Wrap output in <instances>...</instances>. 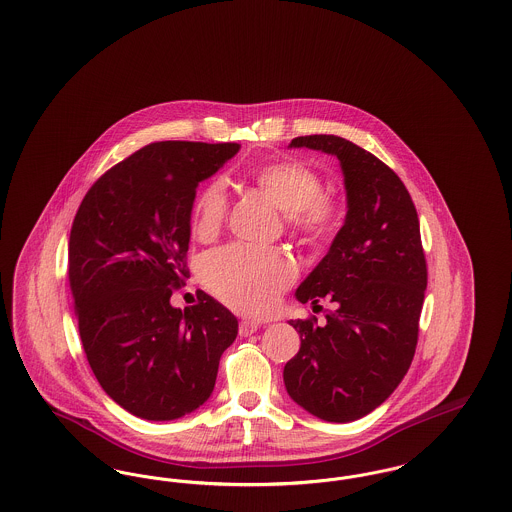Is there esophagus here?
Wrapping results in <instances>:
<instances>
[{"label":"esophagus","instance_id":"esophagus-1","mask_svg":"<svg viewBox=\"0 0 512 512\" xmlns=\"http://www.w3.org/2000/svg\"><path fill=\"white\" fill-rule=\"evenodd\" d=\"M261 328V322H257V320H242L240 322V328H238V332H240V336H251L253 332H257Z\"/></svg>","mask_w":512,"mask_h":512}]
</instances>
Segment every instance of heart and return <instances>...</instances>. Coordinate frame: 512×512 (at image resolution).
I'll return each mask as SVG.
<instances>
[{"instance_id":"obj_1","label":"heart","mask_w":512,"mask_h":512,"mask_svg":"<svg viewBox=\"0 0 512 512\" xmlns=\"http://www.w3.org/2000/svg\"><path fill=\"white\" fill-rule=\"evenodd\" d=\"M255 188L288 215L293 232L305 242H324L338 224V205L322 194L317 171L299 161L268 163L251 174ZM228 195L224 182L207 184L195 199L192 230L199 240L219 234L226 219ZM295 278L292 261L274 249L228 245L203 263L205 286L228 307L245 315H267Z\"/></svg>"}]
</instances>
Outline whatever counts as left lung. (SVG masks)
I'll use <instances>...</instances> for the list:
<instances>
[{
    "label": "left lung",
    "mask_w": 512,
    "mask_h": 512,
    "mask_svg": "<svg viewBox=\"0 0 512 512\" xmlns=\"http://www.w3.org/2000/svg\"><path fill=\"white\" fill-rule=\"evenodd\" d=\"M290 147L340 159L347 215L326 257L297 288L301 303H334L290 320L301 347L284 366L293 401L328 422H351L382 405L413 363L428 284L411 194L386 163L353 142L313 134Z\"/></svg>",
    "instance_id": "1"
}]
</instances>
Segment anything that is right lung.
Segmentation results:
<instances>
[{"label": "right lung", "mask_w": 512, "mask_h": 512, "mask_svg": "<svg viewBox=\"0 0 512 512\" xmlns=\"http://www.w3.org/2000/svg\"><path fill=\"white\" fill-rule=\"evenodd\" d=\"M240 144L155 142L138 149L84 195L69 238V284L78 332L99 386L128 413L174 420L203 405L238 320L190 278L195 188Z\"/></svg>", "instance_id": "1"}]
</instances>
